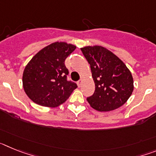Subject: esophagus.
I'll return each mask as SVG.
<instances>
[{"mask_svg":"<svg viewBox=\"0 0 156 156\" xmlns=\"http://www.w3.org/2000/svg\"><path fill=\"white\" fill-rule=\"evenodd\" d=\"M83 77L81 76L80 80L78 81V82H77V83H78V86H79V87H80V86H81V84H82V81H83Z\"/></svg>","mask_w":156,"mask_h":156,"instance_id":"esophagus-1","label":"esophagus"}]
</instances>
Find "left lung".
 <instances>
[{"instance_id": "obj_1", "label": "left lung", "mask_w": 156, "mask_h": 156, "mask_svg": "<svg viewBox=\"0 0 156 156\" xmlns=\"http://www.w3.org/2000/svg\"><path fill=\"white\" fill-rule=\"evenodd\" d=\"M90 66L95 90L87 98L92 108L112 111L127 101L133 90L132 74L124 62L107 48L94 45L80 48Z\"/></svg>"}]
</instances>
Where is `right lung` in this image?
I'll list each match as a JSON object with an SVG mask.
<instances>
[{
  "label": "right lung",
  "instance_id": "1",
  "mask_svg": "<svg viewBox=\"0 0 156 156\" xmlns=\"http://www.w3.org/2000/svg\"><path fill=\"white\" fill-rule=\"evenodd\" d=\"M76 47L66 42H55L37 52L25 67L23 86L34 103L57 107L69 98L75 83L67 81L69 71L65 60Z\"/></svg>",
  "mask_w": 156,
  "mask_h": 156
}]
</instances>
